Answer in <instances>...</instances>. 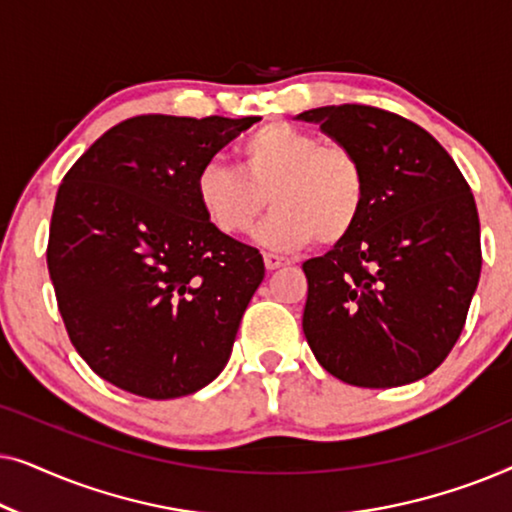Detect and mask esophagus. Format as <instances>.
<instances>
[{"label":"esophagus","instance_id":"esophagus-1","mask_svg":"<svg viewBox=\"0 0 512 512\" xmlns=\"http://www.w3.org/2000/svg\"><path fill=\"white\" fill-rule=\"evenodd\" d=\"M263 263H265V268H268L270 272L284 268V265H286L284 258L282 256H275V254H265L263 256Z\"/></svg>","mask_w":512,"mask_h":512}]
</instances>
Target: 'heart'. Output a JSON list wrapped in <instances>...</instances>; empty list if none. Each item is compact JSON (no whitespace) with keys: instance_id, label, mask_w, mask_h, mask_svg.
Masks as SVG:
<instances>
[{"instance_id":"1","label":"heart","mask_w":512,"mask_h":512,"mask_svg":"<svg viewBox=\"0 0 512 512\" xmlns=\"http://www.w3.org/2000/svg\"><path fill=\"white\" fill-rule=\"evenodd\" d=\"M195 202L216 233H249L265 205L275 209L256 240L296 251L319 240L326 247L352 235L366 207V170L345 144L270 123L237 146V170L207 163L195 177Z\"/></svg>"}]
</instances>
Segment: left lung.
Listing matches in <instances>:
<instances>
[{
  "label": "left lung",
  "mask_w": 512,
  "mask_h": 512,
  "mask_svg": "<svg viewBox=\"0 0 512 512\" xmlns=\"http://www.w3.org/2000/svg\"><path fill=\"white\" fill-rule=\"evenodd\" d=\"M296 121L345 144L366 170L352 235L303 263V331L317 361L354 387H403L433 373L464 331L478 289L480 219L443 146L408 118L363 104Z\"/></svg>",
  "instance_id": "1"
}]
</instances>
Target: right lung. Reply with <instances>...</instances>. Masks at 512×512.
I'll use <instances>...</instances> for the list:
<instances>
[{"label": "right lung", "instance_id": "add662e5", "mask_svg": "<svg viewBox=\"0 0 512 512\" xmlns=\"http://www.w3.org/2000/svg\"><path fill=\"white\" fill-rule=\"evenodd\" d=\"M256 121L128 118L62 179L48 272L76 352L118 389L165 401L226 368L265 265L258 249L209 226L193 186Z\"/></svg>", "mask_w": 512, "mask_h": 512}]
</instances>
